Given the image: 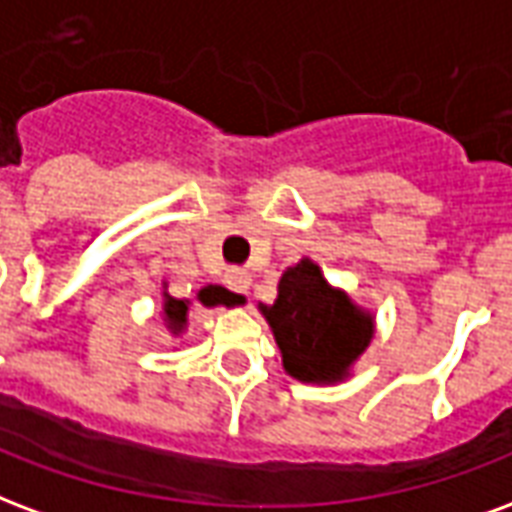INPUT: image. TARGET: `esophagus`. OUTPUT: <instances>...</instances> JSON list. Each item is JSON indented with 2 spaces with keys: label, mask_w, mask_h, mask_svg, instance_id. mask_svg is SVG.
<instances>
[{
  "label": "esophagus",
  "mask_w": 512,
  "mask_h": 512,
  "mask_svg": "<svg viewBox=\"0 0 512 512\" xmlns=\"http://www.w3.org/2000/svg\"><path fill=\"white\" fill-rule=\"evenodd\" d=\"M226 286H229L231 292H240V294H245L248 292V286H251V278H248V275H245V272L242 270H229L226 272Z\"/></svg>",
  "instance_id": "1"
}]
</instances>
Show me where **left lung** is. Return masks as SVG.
Segmentation results:
<instances>
[{
    "instance_id": "obj_1",
    "label": "left lung",
    "mask_w": 512,
    "mask_h": 512,
    "mask_svg": "<svg viewBox=\"0 0 512 512\" xmlns=\"http://www.w3.org/2000/svg\"><path fill=\"white\" fill-rule=\"evenodd\" d=\"M283 354V368L300 382H335L371 343L374 322L324 281L311 259L283 272L275 305H264Z\"/></svg>"
}]
</instances>
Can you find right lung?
Masks as SVG:
<instances>
[{
  "mask_svg": "<svg viewBox=\"0 0 512 512\" xmlns=\"http://www.w3.org/2000/svg\"><path fill=\"white\" fill-rule=\"evenodd\" d=\"M201 305H240V294L229 292L223 286H204L199 292ZM166 319H169V327L174 333L182 330V324L188 322V300H174V297H166Z\"/></svg>",
  "mask_w": 512,
  "mask_h": 512,
  "instance_id": "right-lung-1",
  "label": "right lung"
}]
</instances>
